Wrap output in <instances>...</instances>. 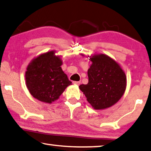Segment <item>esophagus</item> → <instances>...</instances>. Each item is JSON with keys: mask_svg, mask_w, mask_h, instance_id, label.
Wrapping results in <instances>:
<instances>
[{"mask_svg": "<svg viewBox=\"0 0 151 151\" xmlns=\"http://www.w3.org/2000/svg\"><path fill=\"white\" fill-rule=\"evenodd\" d=\"M73 83L74 84V85H77V86H79L80 84V81H73Z\"/></svg>", "mask_w": 151, "mask_h": 151, "instance_id": "34e87169", "label": "esophagus"}]
</instances>
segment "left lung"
Instances as JSON below:
<instances>
[{
    "label": "left lung",
    "instance_id": "obj_1",
    "mask_svg": "<svg viewBox=\"0 0 151 151\" xmlns=\"http://www.w3.org/2000/svg\"><path fill=\"white\" fill-rule=\"evenodd\" d=\"M90 60L92 64L88 71V83L81 84L79 88L93 109L111 107L125 93V73L121 66L107 55L95 54Z\"/></svg>",
    "mask_w": 151,
    "mask_h": 151
}]
</instances>
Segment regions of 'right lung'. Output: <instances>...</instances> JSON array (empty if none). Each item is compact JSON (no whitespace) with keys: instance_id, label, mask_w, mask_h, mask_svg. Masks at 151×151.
<instances>
[{"instance_id":"obj_1","label":"right lung","mask_w":151,"mask_h":151,"mask_svg":"<svg viewBox=\"0 0 151 151\" xmlns=\"http://www.w3.org/2000/svg\"><path fill=\"white\" fill-rule=\"evenodd\" d=\"M62 61L55 51L40 55L29 63L25 78L27 88L34 98L47 104L57 100L71 84L62 68Z\"/></svg>"}]
</instances>
